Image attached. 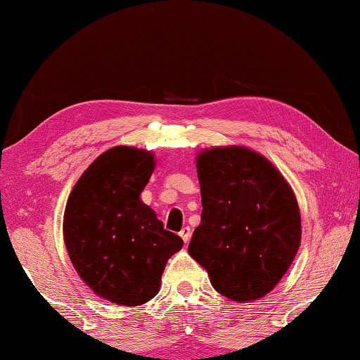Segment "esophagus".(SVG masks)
<instances>
[{"mask_svg":"<svg viewBox=\"0 0 360 360\" xmlns=\"http://www.w3.org/2000/svg\"><path fill=\"white\" fill-rule=\"evenodd\" d=\"M191 234H192V231H191V228L189 226H184L181 229V233H179V236L182 239H184V243H187V240L191 239Z\"/></svg>","mask_w":360,"mask_h":360,"instance_id":"1","label":"esophagus"}]
</instances>
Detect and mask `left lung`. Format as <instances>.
Wrapping results in <instances>:
<instances>
[{
  "label": "left lung",
  "instance_id": "obj_1",
  "mask_svg": "<svg viewBox=\"0 0 360 360\" xmlns=\"http://www.w3.org/2000/svg\"><path fill=\"white\" fill-rule=\"evenodd\" d=\"M202 223L189 254L213 288L236 302L265 296L291 266L300 244L297 200L275 166L244 147L197 158Z\"/></svg>",
  "mask_w": 360,
  "mask_h": 360
}]
</instances>
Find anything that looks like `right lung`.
<instances>
[{"label": "right lung", "mask_w": 360, "mask_h": 360, "mask_svg": "<svg viewBox=\"0 0 360 360\" xmlns=\"http://www.w3.org/2000/svg\"><path fill=\"white\" fill-rule=\"evenodd\" d=\"M153 165L146 150L115 147L89 166L68 198V254L80 278L112 304L152 299L166 262L184 244L141 200Z\"/></svg>", "instance_id": "1"}]
</instances>
